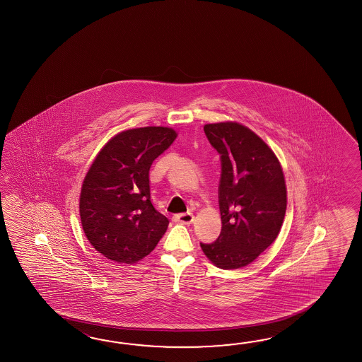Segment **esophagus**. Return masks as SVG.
<instances>
[{"mask_svg":"<svg viewBox=\"0 0 362 362\" xmlns=\"http://www.w3.org/2000/svg\"><path fill=\"white\" fill-rule=\"evenodd\" d=\"M175 220L177 223L189 225V223H194V215L192 214H181V215L175 216Z\"/></svg>","mask_w":362,"mask_h":362,"instance_id":"1","label":"esophagus"}]
</instances>
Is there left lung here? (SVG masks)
<instances>
[{
	"instance_id": "obj_1",
	"label": "left lung",
	"mask_w": 362,
	"mask_h": 362,
	"mask_svg": "<svg viewBox=\"0 0 362 362\" xmlns=\"http://www.w3.org/2000/svg\"><path fill=\"white\" fill-rule=\"evenodd\" d=\"M211 145L221 155L218 204L221 233L200 247L220 269L255 262L281 231L287 189L277 155L255 132L237 122L206 124Z\"/></svg>"
}]
</instances>
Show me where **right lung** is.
Returning <instances> with one entry per match:
<instances>
[{"mask_svg":"<svg viewBox=\"0 0 362 362\" xmlns=\"http://www.w3.org/2000/svg\"><path fill=\"white\" fill-rule=\"evenodd\" d=\"M170 127H144L108 139L85 175L80 218L85 237L108 260L134 264L154 250L168 218L150 200L148 172L177 139Z\"/></svg>","mask_w":362,"mask_h":362,"instance_id":"1","label":"right lung"}]
</instances>
